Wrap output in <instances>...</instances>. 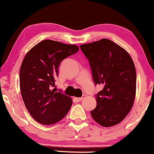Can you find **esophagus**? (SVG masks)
Here are the masks:
<instances>
[{"mask_svg": "<svg viewBox=\"0 0 154 154\" xmlns=\"http://www.w3.org/2000/svg\"><path fill=\"white\" fill-rule=\"evenodd\" d=\"M85 98V95H82V96L80 97V98H75L77 101H81V100H82L83 98Z\"/></svg>", "mask_w": 154, "mask_h": 154, "instance_id": "1", "label": "esophagus"}]
</instances>
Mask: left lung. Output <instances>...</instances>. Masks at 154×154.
<instances>
[{"instance_id": "8db88e82", "label": "left lung", "mask_w": 154, "mask_h": 154, "mask_svg": "<svg viewBox=\"0 0 154 154\" xmlns=\"http://www.w3.org/2000/svg\"><path fill=\"white\" fill-rule=\"evenodd\" d=\"M91 65L95 84L103 88L96 95L93 119L106 128L121 122L132 109L136 94V71L126 50L109 39L81 45Z\"/></svg>"}]
</instances>
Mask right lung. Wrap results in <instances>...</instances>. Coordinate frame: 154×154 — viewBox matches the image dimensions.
I'll list each match as a JSON object with an SVG mask.
<instances>
[{"label": "right lung", "mask_w": 154, "mask_h": 154, "mask_svg": "<svg viewBox=\"0 0 154 154\" xmlns=\"http://www.w3.org/2000/svg\"><path fill=\"white\" fill-rule=\"evenodd\" d=\"M78 51L76 45L45 40L24 56L19 72L20 91L26 109L38 122L54 125L69 111L72 98L56 92L55 81L61 61Z\"/></svg>", "instance_id": "1"}]
</instances>
